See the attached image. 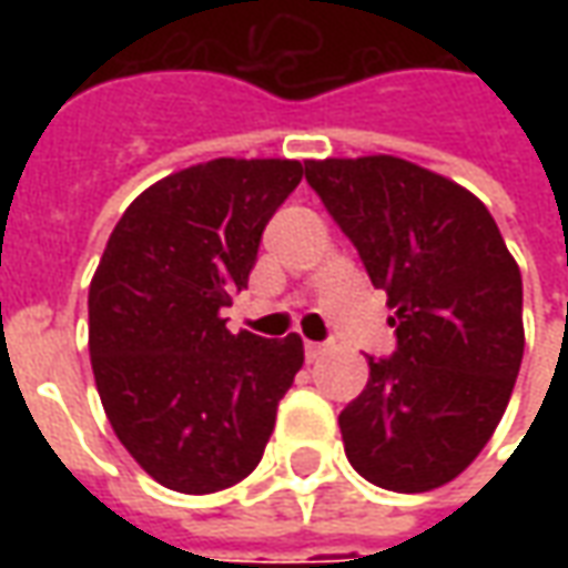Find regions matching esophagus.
I'll return each mask as SVG.
<instances>
[{"label": "esophagus", "mask_w": 568, "mask_h": 568, "mask_svg": "<svg viewBox=\"0 0 568 568\" xmlns=\"http://www.w3.org/2000/svg\"><path fill=\"white\" fill-rule=\"evenodd\" d=\"M332 349V344H316V341H307L304 344V356H307V362H316L320 356H325Z\"/></svg>", "instance_id": "34e87169"}]
</instances>
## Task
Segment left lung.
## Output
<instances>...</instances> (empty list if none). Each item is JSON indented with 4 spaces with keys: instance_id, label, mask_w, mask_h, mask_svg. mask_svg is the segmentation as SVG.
Wrapping results in <instances>:
<instances>
[{
    "instance_id": "obj_1",
    "label": "left lung",
    "mask_w": 568,
    "mask_h": 568,
    "mask_svg": "<svg viewBox=\"0 0 568 568\" xmlns=\"http://www.w3.org/2000/svg\"><path fill=\"white\" fill-rule=\"evenodd\" d=\"M304 175L395 310L398 346L368 358L341 410L358 475L426 493L493 438L524 358L520 267L480 200L393 154L304 161Z\"/></svg>"
}]
</instances>
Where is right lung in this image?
Instances as JSON below:
<instances>
[{
  "instance_id": "right-lung-1",
  "label": "right lung",
  "mask_w": 568,
  "mask_h": 568,
  "mask_svg": "<svg viewBox=\"0 0 568 568\" xmlns=\"http://www.w3.org/2000/svg\"><path fill=\"white\" fill-rule=\"evenodd\" d=\"M297 161L215 158L145 187L105 243L88 295L97 393L118 440L158 484L219 493L255 471L280 398L304 365L297 334H231Z\"/></svg>"
}]
</instances>
